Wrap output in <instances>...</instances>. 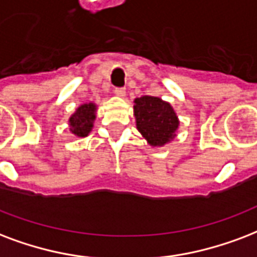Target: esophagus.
<instances>
[{"label":"esophagus","mask_w":257,"mask_h":257,"mask_svg":"<svg viewBox=\"0 0 257 257\" xmlns=\"http://www.w3.org/2000/svg\"><path fill=\"white\" fill-rule=\"evenodd\" d=\"M114 94L117 97H125V89H122V87H115Z\"/></svg>","instance_id":"esophagus-1"}]
</instances>
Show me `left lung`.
Segmentation results:
<instances>
[{
    "label": "left lung",
    "mask_w": 257,
    "mask_h": 257,
    "mask_svg": "<svg viewBox=\"0 0 257 257\" xmlns=\"http://www.w3.org/2000/svg\"><path fill=\"white\" fill-rule=\"evenodd\" d=\"M133 102L137 131L150 146L163 147L175 139L179 118L170 103L151 95L136 98Z\"/></svg>",
    "instance_id": "left-lung-1"
}]
</instances>
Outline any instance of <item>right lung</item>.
<instances>
[{
    "instance_id": "right-lung-1",
    "label": "right lung",
    "mask_w": 257,
    "mask_h": 257,
    "mask_svg": "<svg viewBox=\"0 0 257 257\" xmlns=\"http://www.w3.org/2000/svg\"><path fill=\"white\" fill-rule=\"evenodd\" d=\"M97 113V105L93 102L82 103L70 117V132L76 137H86L91 132Z\"/></svg>"
}]
</instances>
